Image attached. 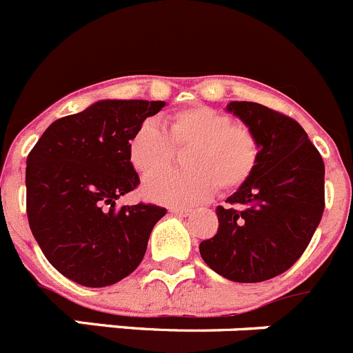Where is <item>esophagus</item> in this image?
Returning a JSON list of instances; mask_svg holds the SVG:
<instances>
[{
  "mask_svg": "<svg viewBox=\"0 0 353 353\" xmlns=\"http://www.w3.org/2000/svg\"><path fill=\"white\" fill-rule=\"evenodd\" d=\"M170 212L176 215H182V217H187V215L192 214V208H183V207H171Z\"/></svg>",
  "mask_w": 353,
  "mask_h": 353,
  "instance_id": "esophagus-1",
  "label": "esophagus"
}]
</instances>
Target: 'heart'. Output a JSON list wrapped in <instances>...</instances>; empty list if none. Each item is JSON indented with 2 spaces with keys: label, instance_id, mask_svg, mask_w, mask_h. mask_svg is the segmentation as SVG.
Wrapping results in <instances>:
<instances>
[{
  "label": "heart",
  "instance_id": "1",
  "mask_svg": "<svg viewBox=\"0 0 353 353\" xmlns=\"http://www.w3.org/2000/svg\"><path fill=\"white\" fill-rule=\"evenodd\" d=\"M187 148L183 171H159L143 182V194L164 205H194L217 187L232 192L244 185L260 159V143L249 127L235 123L230 114L196 104L168 114L159 129L143 121L127 143L130 166L150 174L168 166L173 150Z\"/></svg>",
  "mask_w": 353,
  "mask_h": 353
}]
</instances>
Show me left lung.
I'll return each mask as SVG.
<instances>
[{
    "mask_svg": "<svg viewBox=\"0 0 353 353\" xmlns=\"http://www.w3.org/2000/svg\"><path fill=\"white\" fill-rule=\"evenodd\" d=\"M260 143L256 170L217 207L219 230L199 244L212 270L261 283L288 270L310 244L325 207L322 155L293 118L256 102H230Z\"/></svg>",
    "mask_w": 353,
    "mask_h": 353,
    "instance_id": "left-lung-1",
    "label": "left lung"
}]
</instances>
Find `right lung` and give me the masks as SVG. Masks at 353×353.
<instances>
[{
  "label": "right lung",
  "mask_w": 353,
  "mask_h": 353,
  "mask_svg": "<svg viewBox=\"0 0 353 353\" xmlns=\"http://www.w3.org/2000/svg\"><path fill=\"white\" fill-rule=\"evenodd\" d=\"M162 101H99L52 121L26 161V212L43 256L60 274L90 288L118 283L138 269L157 205H123L138 173L127 157L136 127Z\"/></svg>",
  "instance_id": "add662e5"
}]
</instances>
